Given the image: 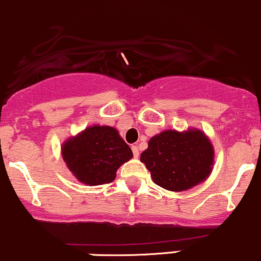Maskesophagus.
Segmentation results:
<instances>
[{"mask_svg": "<svg viewBox=\"0 0 261 261\" xmlns=\"http://www.w3.org/2000/svg\"><path fill=\"white\" fill-rule=\"evenodd\" d=\"M133 152H134V157H139V154H140V152H139V147H137V146H133Z\"/></svg>", "mask_w": 261, "mask_h": 261, "instance_id": "esophagus-1", "label": "esophagus"}]
</instances>
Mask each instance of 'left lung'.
<instances>
[{"label": "left lung", "instance_id": "1", "mask_svg": "<svg viewBox=\"0 0 261 261\" xmlns=\"http://www.w3.org/2000/svg\"><path fill=\"white\" fill-rule=\"evenodd\" d=\"M140 160L157 186L182 192L196 187L211 176L214 148L208 136L198 128L165 130L151 137Z\"/></svg>", "mask_w": 261, "mask_h": 261}]
</instances>
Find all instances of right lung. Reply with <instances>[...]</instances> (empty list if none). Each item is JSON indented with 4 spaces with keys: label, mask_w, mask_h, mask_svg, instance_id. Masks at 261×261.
<instances>
[{
    "label": "right lung",
    "mask_w": 261,
    "mask_h": 261,
    "mask_svg": "<svg viewBox=\"0 0 261 261\" xmlns=\"http://www.w3.org/2000/svg\"><path fill=\"white\" fill-rule=\"evenodd\" d=\"M63 161L79 182L100 186L115 179L116 171L133 159V151L111 126L93 125L62 145Z\"/></svg>",
    "instance_id": "1"
}]
</instances>
